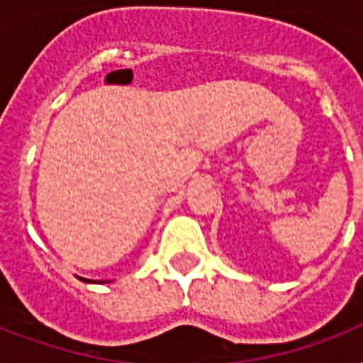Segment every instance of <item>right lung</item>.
I'll return each instance as SVG.
<instances>
[{
    "instance_id": "1",
    "label": "right lung",
    "mask_w": 363,
    "mask_h": 363,
    "mask_svg": "<svg viewBox=\"0 0 363 363\" xmlns=\"http://www.w3.org/2000/svg\"><path fill=\"white\" fill-rule=\"evenodd\" d=\"M82 281H84V282H94V281H90V279H82Z\"/></svg>"
}]
</instances>
